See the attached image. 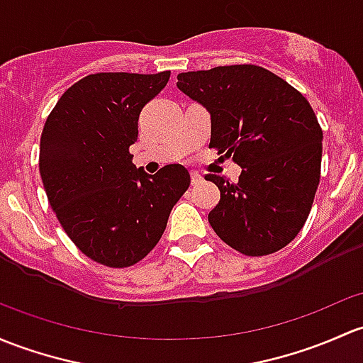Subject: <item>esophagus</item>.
<instances>
[{
    "label": "esophagus",
    "mask_w": 363,
    "mask_h": 363,
    "mask_svg": "<svg viewBox=\"0 0 363 363\" xmlns=\"http://www.w3.org/2000/svg\"><path fill=\"white\" fill-rule=\"evenodd\" d=\"M201 179H203V177H201L198 172H191V182H193V184H198V182H201Z\"/></svg>",
    "instance_id": "esophagus-1"
}]
</instances>
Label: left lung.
<instances>
[{
  "mask_svg": "<svg viewBox=\"0 0 363 363\" xmlns=\"http://www.w3.org/2000/svg\"><path fill=\"white\" fill-rule=\"evenodd\" d=\"M177 89L211 113V147L242 167L238 182L205 175L220 200L208 223L245 255L284 249L310 216L323 133L310 102L280 76L252 64L177 76Z\"/></svg>",
  "mask_w": 363,
  "mask_h": 363,
  "instance_id": "1",
  "label": "left lung"
}]
</instances>
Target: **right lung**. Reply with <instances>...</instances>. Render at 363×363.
<instances>
[{
  "mask_svg": "<svg viewBox=\"0 0 363 363\" xmlns=\"http://www.w3.org/2000/svg\"><path fill=\"white\" fill-rule=\"evenodd\" d=\"M169 78L170 71L89 74L47 118L40 143L45 191L72 243L99 264L127 268L146 257L189 188L182 165L150 175L128 152L140 111Z\"/></svg>",
  "mask_w": 363,
  "mask_h": 363,
  "instance_id": "add662e5",
  "label": "right lung"
}]
</instances>
